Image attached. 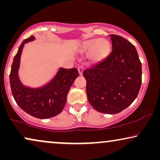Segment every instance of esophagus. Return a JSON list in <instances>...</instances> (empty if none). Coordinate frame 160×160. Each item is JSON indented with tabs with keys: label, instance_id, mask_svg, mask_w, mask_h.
Returning a JSON list of instances; mask_svg holds the SVG:
<instances>
[{
	"label": "esophagus",
	"instance_id": "obj_1",
	"mask_svg": "<svg viewBox=\"0 0 160 160\" xmlns=\"http://www.w3.org/2000/svg\"><path fill=\"white\" fill-rule=\"evenodd\" d=\"M83 71H84V67L82 66V65H80V66L78 67V73H79V75H82Z\"/></svg>",
	"mask_w": 160,
	"mask_h": 160
}]
</instances>
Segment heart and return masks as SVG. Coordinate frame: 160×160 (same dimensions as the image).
Wrapping results in <instances>:
<instances>
[{
  "instance_id": "obj_1",
  "label": "heart",
  "mask_w": 160,
  "mask_h": 160,
  "mask_svg": "<svg viewBox=\"0 0 160 160\" xmlns=\"http://www.w3.org/2000/svg\"><path fill=\"white\" fill-rule=\"evenodd\" d=\"M81 52H89L91 50L90 58L95 62L103 60L110 51V43L103 38H92L85 41L80 48Z\"/></svg>"
}]
</instances>
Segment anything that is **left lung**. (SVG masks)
<instances>
[{
	"label": "left lung",
	"instance_id": "left-lung-1",
	"mask_svg": "<svg viewBox=\"0 0 160 160\" xmlns=\"http://www.w3.org/2000/svg\"><path fill=\"white\" fill-rule=\"evenodd\" d=\"M112 52L101 62L84 70L87 99L100 113L114 114L130 106L138 95L142 65L135 46L123 37L109 35Z\"/></svg>",
	"mask_w": 160,
	"mask_h": 160
}]
</instances>
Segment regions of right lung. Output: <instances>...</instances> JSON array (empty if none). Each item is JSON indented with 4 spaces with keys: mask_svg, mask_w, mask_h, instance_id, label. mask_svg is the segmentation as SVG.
<instances>
[{
    "mask_svg": "<svg viewBox=\"0 0 160 160\" xmlns=\"http://www.w3.org/2000/svg\"><path fill=\"white\" fill-rule=\"evenodd\" d=\"M31 36L25 39L15 55L9 75L12 95L17 105L24 111L38 119H48L61 113L67 101V95L74 81L78 76L77 69L60 68L49 83L38 88L25 87L20 82L18 72L23 47L33 41Z\"/></svg>",
    "mask_w": 160,
    "mask_h": 160,
    "instance_id": "1",
    "label": "right lung"
}]
</instances>
